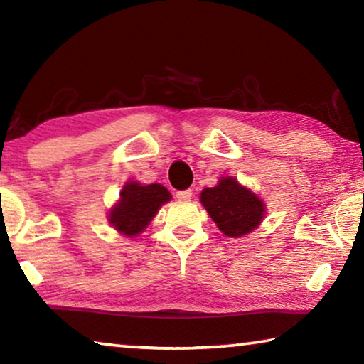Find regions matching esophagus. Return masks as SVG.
Returning <instances> with one entry per match:
<instances>
[{
  "mask_svg": "<svg viewBox=\"0 0 364 364\" xmlns=\"http://www.w3.org/2000/svg\"><path fill=\"white\" fill-rule=\"evenodd\" d=\"M191 197H193V191L191 189H184V191H178L176 193V199L178 200H189Z\"/></svg>",
  "mask_w": 364,
  "mask_h": 364,
  "instance_id": "esophagus-1",
  "label": "esophagus"
}]
</instances>
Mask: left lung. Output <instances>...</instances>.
<instances>
[{"label":"left lung","mask_w":364,"mask_h":364,"mask_svg":"<svg viewBox=\"0 0 364 364\" xmlns=\"http://www.w3.org/2000/svg\"><path fill=\"white\" fill-rule=\"evenodd\" d=\"M200 202L228 237H242L254 231L267 210L263 200L232 176H221L217 186L205 188Z\"/></svg>","instance_id":"obj_1"}]
</instances>
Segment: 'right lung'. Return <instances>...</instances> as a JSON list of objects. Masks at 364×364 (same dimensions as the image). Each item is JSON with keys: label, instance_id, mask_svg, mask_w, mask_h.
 <instances>
[{"label": "right lung", "instance_id": "obj_1", "mask_svg": "<svg viewBox=\"0 0 364 364\" xmlns=\"http://www.w3.org/2000/svg\"><path fill=\"white\" fill-rule=\"evenodd\" d=\"M170 199L171 194L162 184L128 181L120 191V200L110 208L109 223L123 236H138Z\"/></svg>", "mask_w": 364, "mask_h": 364}]
</instances>
